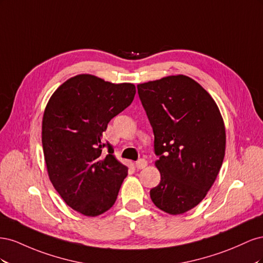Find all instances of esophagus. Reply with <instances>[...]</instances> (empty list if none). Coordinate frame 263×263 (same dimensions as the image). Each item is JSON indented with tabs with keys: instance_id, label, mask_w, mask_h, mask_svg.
Segmentation results:
<instances>
[{
	"instance_id": "34e87169",
	"label": "esophagus",
	"mask_w": 263,
	"mask_h": 263,
	"mask_svg": "<svg viewBox=\"0 0 263 263\" xmlns=\"http://www.w3.org/2000/svg\"><path fill=\"white\" fill-rule=\"evenodd\" d=\"M147 164H148V162H147L146 159H139V160L136 163H135V165H136V168L139 169V170L146 168Z\"/></svg>"
}]
</instances>
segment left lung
Wrapping results in <instances>:
<instances>
[{
	"mask_svg": "<svg viewBox=\"0 0 263 263\" xmlns=\"http://www.w3.org/2000/svg\"><path fill=\"white\" fill-rule=\"evenodd\" d=\"M155 135L159 184L151 201L161 211L183 214L200 203L225 157L226 133L218 106L193 79L170 76L137 85Z\"/></svg>",
	"mask_w": 263,
	"mask_h": 263,
	"instance_id": "8db88e82",
	"label": "left lung"
}]
</instances>
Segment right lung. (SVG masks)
<instances>
[{"label":"right lung","instance_id":"add662e5","mask_svg":"<svg viewBox=\"0 0 263 263\" xmlns=\"http://www.w3.org/2000/svg\"><path fill=\"white\" fill-rule=\"evenodd\" d=\"M136 87L79 74L61 84L45 108L42 142L49 179L62 200L85 216H99L114 205L127 177L103 133L128 107ZM104 146L109 154L101 155Z\"/></svg>","mask_w":263,"mask_h":263}]
</instances>
